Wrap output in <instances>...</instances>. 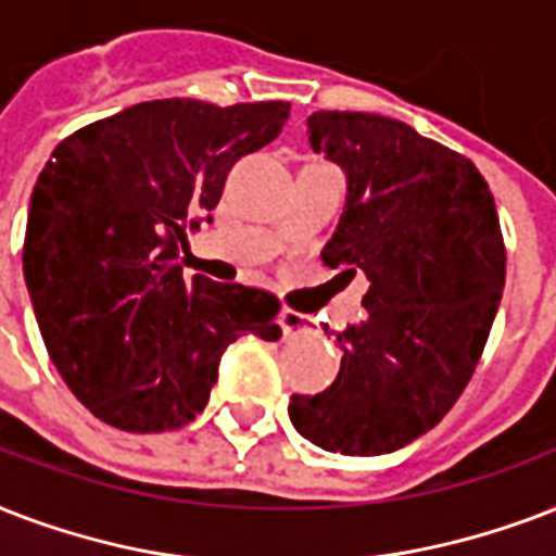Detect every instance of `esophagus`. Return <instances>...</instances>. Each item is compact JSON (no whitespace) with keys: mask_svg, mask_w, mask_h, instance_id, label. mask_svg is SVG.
Wrapping results in <instances>:
<instances>
[{"mask_svg":"<svg viewBox=\"0 0 556 556\" xmlns=\"http://www.w3.org/2000/svg\"><path fill=\"white\" fill-rule=\"evenodd\" d=\"M281 330L287 339L313 337V321H309L304 313H295V309H281Z\"/></svg>","mask_w":556,"mask_h":556,"instance_id":"1","label":"esophagus"}]
</instances>
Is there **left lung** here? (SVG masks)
<instances>
[{
  "label": "left lung",
  "mask_w": 556,
  "mask_h": 556,
  "mask_svg": "<svg viewBox=\"0 0 556 556\" xmlns=\"http://www.w3.org/2000/svg\"><path fill=\"white\" fill-rule=\"evenodd\" d=\"M307 132L348 179L321 257L371 287L337 337L339 377L292 394L290 420L327 453H394L441 424L479 365L505 290L496 202L470 159L386 115L321 110Z\"/></svg>",
  "instance_id": "8db88e82"
}]
</instances>
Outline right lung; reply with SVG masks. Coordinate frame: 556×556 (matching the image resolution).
<instances>
[{
    "label": "right lung",
    "instance_id": "obj_1",
    "mask_svg": "<svg viewBox=\"0 0 556 556\" xmlns=\"http://www.w3.org/2000/svg\"><path fill=\"white\" fill-rule=\"evenodd\" d=\"M287 101L127 106L60 141L34 185L23 273L60 377L103 424L167 432L200 415L223 351L281 337L278 299L182 278L231 165L281 132Z\"/></svg>",
    "mask_w": 556,
    "mask_h": 556
}]
</instances>
